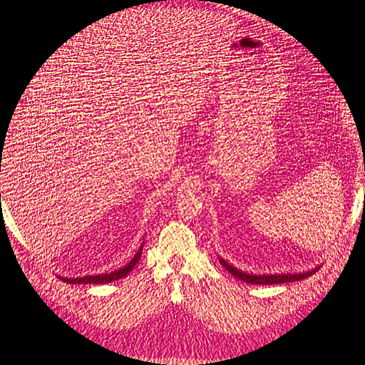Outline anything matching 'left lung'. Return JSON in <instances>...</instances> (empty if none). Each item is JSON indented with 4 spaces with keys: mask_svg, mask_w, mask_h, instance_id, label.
Wrapping results in <instances>:
<instances>
[{
    "mask_svg": "<svg viewBox=\"0 0 365 365\" xmlns=\"http://www.w3.org/2000/svg\"><path fill=\"white\" fill-rule=\"evenodd\" d=\"M219 262L222 267L231 274L237 277L242 282H247L251 284H279V283H288V282H297V280H303L311 277L312 274H315L319 267L311 269V271H306V272H295V274H267V275H256V274H247L244 271L237 269L233 264H230L227 260H224L222 257H219Z\"/></svg>",
    "mask_w": 365,
    "mask_h": 365,
    "instance_id": "1",
    "label": "left lung"
}]
</instances>
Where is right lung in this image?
I'll list each match as a JSON object with an SVG mask.
<instances>
[{
    "label": "right lung",
    "instance_id": "obj_1",
    "mask_svg": "<svg viewBox=\"0 0 365 365\" xmlns=\"http://www.w3.org/2000/svg\"><path fill=\"white\" fill-rule=\"evenodd\" d=\"M141 251H143V245L140 247V250H138V252L135 254L134 257H132V260L128 263V264H125L123 268H120V269H117V271H113V272H109V274H97V275H85V277H76V279H67V277H59L62 282H65V283H96V284H102V283H111V282H115V280H118V279H121V277H126V275L135 268V264L138 263V260H140V256H141Z\"/></svg>",
    "mask_w": 365,
    "mask_h": 365
}]
</instances>
